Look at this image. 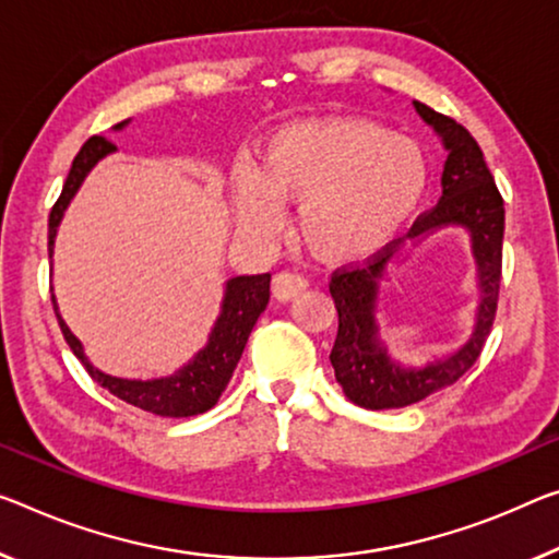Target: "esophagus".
Listing matches in <instances>:
<instances>
[{
    "label": "esophagus",
    "instance_id": "34e87169",
    "mask_svg": "<svg viewBox=\"0 0 559 559\" xmlns=\"http://www.w3.org/2000/svg\"><path fill=\"white\" fill-rule=\"evenodd\" d=\"M302 289H307V280L297 272L285 270L272 277V295L277 297L280 302H289V299H295Z\"/></svg>",
    "mask_w": 559,
    "mask_h": 559
}]
</instances>
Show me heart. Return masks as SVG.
I'll return each mask as SVG.
<instances>
[{
	"mask_svg": "<svg viewBox=\"0 0 559 559\" xmlns=\"http://www.w3.org/2000/svg\"><path fill=\"white\" fill-rule=\"evenodd\" d=\"M242 227L272 237L280 204L299 202L297 229L328 262L367 260L388 247L423 204V147L369 119H309L280 130L262 150V177L239 167Z\"/></svg>",
	"mask_w": 559,
	"mask_h": 559,
	"instance_id": "1",
	"label": "heart"
}]
</instances>
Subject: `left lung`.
Returning a JSON list of instances; mask_svg holds the SVG:
<instances>
[{"label":"left lung","mask_w":559,"mask_h":559,"mask_svg":"<svg viewBox=\"0 0 559 559\" xmlns=\"http://www.w3.org/2000/svg\"><path fill=\"white\" fill-rule=\"evenodd\" d=\"M415 109L427 124L435 127L450 154L442 171L440 202L419 214L407 237L415 239L450 225H460L469 231L479 277L477 320L469 340L448 359L425 367H400L390 359L374 322L377 292H380V282L388 277V262L394 254L392 245H397V239L367 257L362 264L334 270L330 292L337 307L340 328L330 362L347 400L365 409L415 405L457 382L477 362L492 332L497 299H500L504 202L497 192L485 154L475 136L452 117L440 115L423 102H415Z\"/></svg>","instance_id":"obj_1"}]
</instances>
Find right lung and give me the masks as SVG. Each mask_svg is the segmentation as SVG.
<instances>
[{"label":"right lung","instance_id":"1","mask_svg":"<svg viewBox=\"0 0 559 559\" xmlns=\"http://www.w3.org/2000/svg\"><path fill=\"white\" fill-rule=\"evenodd\" d=\"M124 124L127 122H119L115 130H122ZM115 150H117L115 144L99 134L90 136V140L82 144L80 154H76L72 162L70 175H67L62 194H59V200L49 212V257H51L57 227L59 222H62L67 204H70L74 192L80 190V185L84 182V177H87V171L97 165L102 157H107V154ZM267 302H270V274H250V277L229 280L225 289V302H222V314L210 334L207 347L197 352L192 362L179 369L177 374L162 377V380L142 382V380H122V377H111V374L99 372V369H94L90 365V359L84 357L80 340L74 337L62 317H59L55 295H51V305H55V314L59 320V328H62L67 345H70L76 359H80L84 369H87L92 380L99 382L102 388L109 390L122 402H127V405H134L159 417H192V415H202V412H207L217 405L219 394L225 392V388L231 380V372H235L239 357H242L254 322L260 320V314L264 312Z\"/></svg>","mask_w":559,"mask_h":559}]
</instances>
